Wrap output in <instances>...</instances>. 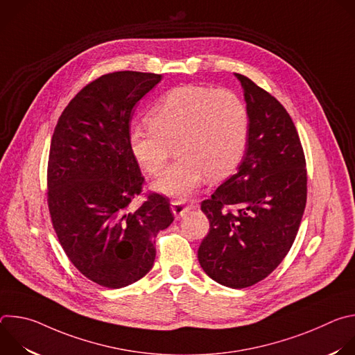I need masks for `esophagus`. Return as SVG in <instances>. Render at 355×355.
<instances>
[{
    "mask_svg": "<svg viewBox=\"0 0 355 355\" xmlns=\"http://www.w3.org/2000/svg\"><path fill=\"white\" fill-rule=\"evenodd\" d=\"M195 208H196V207H195L193 204L185 205L184 202H181V200H173V202H171V211H173V214H174V216H175L177 219L185 216L189 211H192V209H195Z\"/></svg>",
    "mask_w": 355,
    "mask_h": 355,
    "instance_id": "34e87169",
    "label": "esophagus"
}]
</instances>
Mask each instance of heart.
Instances as JSON below:
<instances>
[{
	"label": "heart",
	"mask_w": 355,
	"mask_h": 355,
	"mask_svg": "<svg viewBox=\"0 0 355 355\" xmlns=\"http://www.w3.org/2000/svg\"><path fill=\"white\" fill-rule=\"evenodd\" d=\"M148 123L130 130L129 146L140 168L159 175L175 147L178 159L155 182L170 196L192 195L208 177L219 181L240 164L248 141V112L229 89L178 85L151 107Z\"/></svg>",
	"instance_id": "obj_1"
}]
</instances>
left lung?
I'll return each instance as SVG.
<instances>
[{
    "label": "left lung",
    "instance_id": "8db88e82",
    "mask_svg": "<svg viewBox=\"0 0 355 355\" xmlns=\"http://www.w3.org/2000/svg\"><path fill=\"white\" fill-rule=\"evenodd\" d=\"M248 141L237 173L200 204L209 233L198 248L204 271L220 285L247 288L285 259L306 207V162L296 128L270 92L243 74Z\"/></svg>",
    "mask_w": 355,
    "mask_h": 355
}]
</instances>
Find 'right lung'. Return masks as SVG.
<instances>
[{
	"instance_id": "1",
	"label": "right lung",
	"mask_w": 355,
	"mask_h": 355,
	"mask_svg": "<svg viewBox=\"0 0 355 355\" xmlns=\"http://www.w3.org/2000/svg\"><path fill=\"white\" fill-rule=\"evenodd\" d=\"M160 74L116 71L85 85L55 128L47 163V205L73 266L92 282L118 289L155 264L156 236L174 215L160 193L136 209L144 178L129 146L132 111Z\"/></svg>"
}]
</instances>
